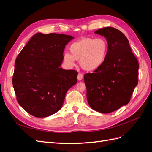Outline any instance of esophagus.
<instances>
[{
	"label": "esophagus",
	"instance_id": "34e87169",
	"mask_svg": "<svg viewBox=\"0 0 152 152\" xmlns=\"http://www.w3.org/2000/svg\"><path fill=\"white\" fill-rule=\"evenodd\" d=\"M82 79H83V75L82 74V73H79V74H78L77 75V79L79 80H82Z\"/></svg>",
	"mask_w": 152,
	"mask_h": 152
}]
</instances>
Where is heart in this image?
I'll return each mask as SVG.
<instances>
[{
  "label": "heart",
  "mask_w": 152,
  "mask_h": 152,
  "mask_svg": "<svg viewBox=\"0 0 152 152\" xmlns=\"http://www.w3.org/2000/svg\"><path fill=\"white\" fill-rule=\"evenodd\" d=\"M70 53L63 56L64 63L72 68L75 65V59L79 60L80 66L86 71L93 72L102 67L107 57L108 44L103 37H84L72 43Z\"/></svg>",
  "instance_id": "1"
}]
</instances>
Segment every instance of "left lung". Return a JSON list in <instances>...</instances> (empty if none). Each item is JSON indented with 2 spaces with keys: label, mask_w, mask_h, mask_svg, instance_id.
Returning <instances> with one entry per match:
<instances>
[{
  "label": "left lung",
  "mask_w": 152,
  "mask_h": 152,
  "mask_svg": "<svg viewBox=\"0 0 152 152\" xmlns=\"http://www.w3.org/2000/svg\"><path fill=\"white\" fill-rule=\"evenodd\" d=\"M107 40L108 52L102 67L84 75L90 107L102 113L113 112L129 102L137 85L139 64L122 32L112 27L94 31Z\"/></svg>",
  "instance_id": "left-lung-1"
}]
</instances>
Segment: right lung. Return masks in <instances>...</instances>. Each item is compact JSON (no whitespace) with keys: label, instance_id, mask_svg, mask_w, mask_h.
<instances>
[{"label":"right lung","instance_id":"obj_1","mask_svg":"<svg viewBox=\"0 0 152 152\" xmlns=\"http://www.w3.org/2000/svg\"><path fill=\"white\" fill-rule=\"evenodd\" d=\"M73 38L37 33L16 58L13 87L18 103L31 115L43 118L58 112L66 92L76 84L77 72L60 68L65 45Z\"/></svg>","mask_w":152,"mask_h":152}]
</instances>
